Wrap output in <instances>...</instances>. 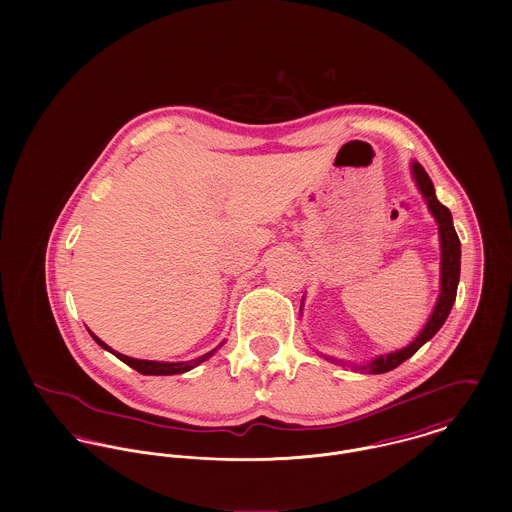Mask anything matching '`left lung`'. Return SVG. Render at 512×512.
I'll return each instance as SVG.
<instances>
[{"label": "left lung", "instance_id": "1", "mask_svg": "<svg viewBox=\"0 0 512 512\" xmlns=\"http://www.w3.org/2000/svg\"><path fill=\"white\" fill-rule=\"evenodd\" d=\"M416 183L422 191V195L428 201V207L432 211V215L436 217L439 224V240H441V293H439L438 305L430 317V321L426 323V327L422 329V333L414 339V343H410L406 349L390 353L386 357H376L372 363L366 366H357V370L361 372H370V374H382L388 372L398 365H402L404 361H408L424 343H428L436 333L439 327L445 323L451 305L455 301L457 295V284H459V268H461V242L459 236L453 228V220L451 213L445 205H441L434 191V183L430 179V175L426 173V169L420 163L412 165ZM329 359V357H327ZM335 363V359H329ZM341 363V361H339ZM347 365V363H343Z\"/></svg>", "mask_w": 512, "mask_h": 512}]
</instances>
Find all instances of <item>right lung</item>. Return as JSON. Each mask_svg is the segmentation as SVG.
<instances>
[{
  "mask_svg": "<svg viewBox=\"0 0 512 512\" xmlns=\"http://www.w3.org/2000/svg\"><path fill=\"white\" fill-rule=\"evenodd\" d=\"M92 335V333H90ZM92 339L102 347V349H106V351H110L112 355H116L122 363H126L128 366H132L134 370H138L140 374H153V376H167V374H181V372H187V370H191V368H195V366L201 365L203 361H207V359H211L213 355H215V351L219 349H213L211 353H207V355H203V357H199V359H193V361H187V363H157V361H140V359H132V357H126V355H120V353H114L104 341H100L96 335H92Z\"/></svg>",
  "mask_w": 512,
  "mask_h": 512,
  "instance_id": "add662e5",
  "label": "right lung"
}]
</instances>
